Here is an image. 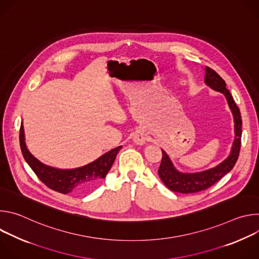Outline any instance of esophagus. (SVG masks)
<instances>
[{"label":"esophagus","mask_w":259,"mask_h":259,"mask_svg":"<svg viewBox=\"0 0 259 259\" xmlns=\"http://www.w3.org/2000/svg\"><path fill=\"white\" fill-rule=\"evenodd\" d=\"M146 140H147V136H146V134H145L143 131H138V132H136V133L134 134V136H133V141H134L136 144H138V145H143V144H145Z\"/></svg>","instance_id":"obj_1"}]
</instances>
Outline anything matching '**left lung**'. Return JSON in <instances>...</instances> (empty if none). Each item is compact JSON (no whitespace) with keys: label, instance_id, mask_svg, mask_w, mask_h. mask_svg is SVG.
I'll return each instance as SVG.
<instances>
[{"label":"left lung","instance_id":"left-lung-1","mask_svg":"<svg viewBox=\"0 0 259 259\" xmlns=\"http://www.w3.org/2000/svg\"><path fill=\"white\" fill-rule=\"evenodd\" d=\"M205 84L211 89L223 93L226 96L231 112L234 116L235 139L232 145L231 153L225 161L219 163L213 168L195 173H183L178 171L174 167L167 153L162 150L163 158L158 173L165 186L170 191L176 193L193 194L210 188L234 168L240 154L242 137V118L240 109L234 101L230 91L227 89L226 82L221 79L216 71L208 66L205 67Z\"/></svg>","mask_w":259,"mask_h":259}]
</instances>
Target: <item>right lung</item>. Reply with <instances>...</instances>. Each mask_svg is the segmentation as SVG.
<instances>
[{
  "instance_id": "obj_1",
  "label": "right lung",
  "mask_w": 259,
  "mask_h": 259,
  "mask_svg": "<svg viewBox=\"0 0 259 259\" xmlns=\"http://www.w3.org/2000/svg\"><path fill=\"white\" fill-rule=\"evenodd\" d=\"M20 149L24 160L43 183L58 193L83 194L91 191L104 178L113 166L115 159L122 149V145L113 149L96 159L95 161L75 169H58L43 164L34 158L27 150L24 138L23 125L19 133Z\"/></svg>"
}]
</instances>
